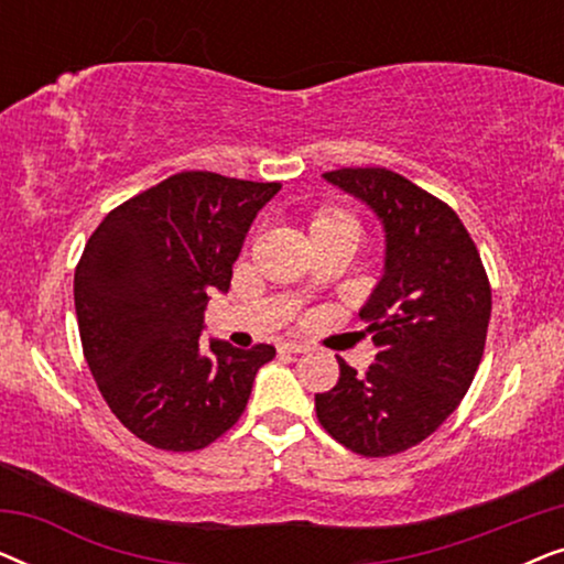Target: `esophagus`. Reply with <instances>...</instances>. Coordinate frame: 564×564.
Masks as SVG:
<instances>
[{"label": "esophagus", "mask_w": 564, "mask_h": 564, "mask_svg": "<svg viewBox=\"0 0 564 564\" xmlns=\"http://www.w3.org/2000/svg\"><path fill=\"white\" fill-rule=\"evenodd\" d=\"M307 349H311V346L303 344V341H284L280 346V351H288V354H305Z\"/></svg>", "instance_id": "34e87169"}]
</instances>
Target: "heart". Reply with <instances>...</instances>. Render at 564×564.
Listing matches in <instances>:
<instances>
[{"label":"heart","mask_w":564,"mask_h":564,"mask_svg":"<svg viewBox=\"0 0 564 564\" xmlns=\"http://www.w3.org/2000/svg\"><path fill=\"white\" fill-rule=\"evenodd\" d=\"M336 223H354V218H351V215H346V213L330 210V213L318 215V218H315V223H313V228L315 226H336Z\"/></svg>","instance_id":"heart-1"}]
</instances>
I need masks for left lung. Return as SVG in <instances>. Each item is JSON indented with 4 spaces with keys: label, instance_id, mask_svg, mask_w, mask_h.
<instances>
[{
    "label": "left lung",
    "instance_id": "obj_1",
    "mask_svg": "<svg viewBox=\"0 0 564 564\" xmlns=\"http://www.w3.org/2000/svg\"><path fill=\"white\" fill-rule=\"evenodd\" d=\"M323 180L369 205L384 230V274L361 321L377 346L367 375L338 359L315 395L321 426L361 457L429 438L465 398L490 323V282L459 215L390 169H336Z\"/></svg>",
    "mask_w": 564,
    "mask_h": 564
}]
</instances>
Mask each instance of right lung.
<instances>
[{"instance_id":"1","label":"right lung","mask_w":564,"mask_h":564,"mask_svg":"<svg viewBox=\"0 0 564 564\" xmlns=\"http://www.w3.org/2000/svg\"><path fill=\"white\" fill-rule=\"evenodd\" d=\"M280 182L180 172L107 213L74 272L89 372L141 442L205 449L241 419L274 346L199 341L215 290L228 292L253 218Z\"/></svg>"}]
</instances>
